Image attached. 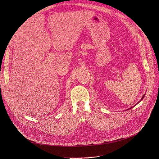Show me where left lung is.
I'll return each mask as SVG.
<instances>
[{
    "label": "left lung",
    "mask_w": 159,
    "mask_h": 159,
    "mask_svg": "<svg viewBox=\"0 0 159 159\" xmlns=\"http://www.w3.org/2000/svg\"><path fill=\"white\" fill-rule=\"evenodd\" d=\"M144 96H145V94H144V95H143V97H142V98H141V99H140V101H139V102H138V103H137V104H135V106H133V107H130V108H129V109H128V110H130V109H131V108H132V107H134V106H136V105H137V104H139V102H140V101H142V100H143V98H144Z\"/></svg>",
    "instance_id": "obj_1"
}]
</instances>
